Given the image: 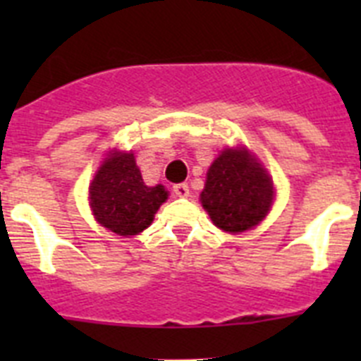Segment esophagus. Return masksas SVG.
Masks as SVG:
<instances>
[{"label":"esophagus","instance_id":"1","mask_svg":"<svg viewBox=\"0 0 361 361\" xmlns=\"http://www.w3.org/2000/svg\"><path fill=\"white\" fill-rule=\"evenodd\" d=\"M173 193L175 197H180V199H186L190 195V186L186 183H180V184H175L173 186Z\"/></svg>","mask_w":361,"mask_h":361}]
</instances>
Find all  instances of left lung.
<instances>
[{
    "instance_id": "1",
    "label": "left lung",
    "mask_w": 361,
    "mask_h": 361,
    "mask_svg": "<svg viewBox=\"0 0 361 361\" xmlns=\"http://www.w3.org/2000/svg\"><path fill=\"white\" fill-rule=\"evenodd\" d=\"M200 200L216 228L242 233L267 215L273 183L244 148L226 149L209 166Z\"/></svg>"
}]
</instances>
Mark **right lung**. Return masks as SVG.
Instances as JSON below:
<instances>
[{"label":"right lung","instance_id":"right-lung-1","mask_svg":"<svg viewBox=\"0 0 361 361\" xmlns=\"http://www.w3.org/2000/svg\"><path fill=\"white\" fill-rule=\"evenodd\" d=\"M168 199L164 186L142 183L133 153H111L90 186V204L99 224L117 235H137L152 224Z\"/></svg>","mask_w":361,"mask_h":361}]
</instances>
